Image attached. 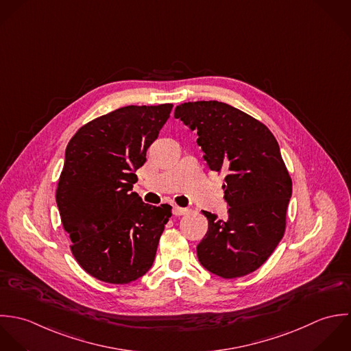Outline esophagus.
Masks as SVG:
<instances>
[{
	"instance_id": "1",
	"label": "esophagus",
	"mask_w": 351,
	"mask_h": 351,
	"mask_svg": "<svg viewBox=\"0 0 351 351\" xmlns=\"http://www.w3.org/2000/svg\"><path fill=\"white\" fill-rule=\"evenodd\" d=\"M189 209H186V208H179V206H175L173 208V214L175 215H184V214H187L189 213Z\"/></svg>"
}]
</instances>
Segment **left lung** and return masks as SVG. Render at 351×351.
I'll list each match as a JSON object with an SVG mask.
<instances>
[{"label": "left lung", "mask_w": 351, "mask_h": 351, "mask_svg": "<svg viewBox=\"0 0 351 351\" xmlns=\"http://www.w3.org/2000/svg\"><path fill=\"white\" fill-rule=\"evenodd\" d=\"M175 118L198 132L208 168L223 171L228 218L202 210L209 229L197 247L199 263L222 278L258 270L285 233L291 179L273 133L248 114L217 100L189 101Z\"/></svg>", "instance_id": "8db88e82"}]
</instances>
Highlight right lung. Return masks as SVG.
Segmentation results:
<instances>
[{
	"label": "right lung",
	"mask_w": 351,
	"mask_h": 351,
	"mask_svg": "<svg viewBox=\"0 0 351 351\" xmlns=\"http://www.w3.org/2000/svg\"><path fill=\"white\" fill-rule=\"evenodd\" d=\"M172 107L118 108L84 125L66 146L57 205L73 256L97 280L130 283L153 265L172 208L147 205L132 190Z\"/></svg>",
	"instance_id": "1"
}]
</instances>
